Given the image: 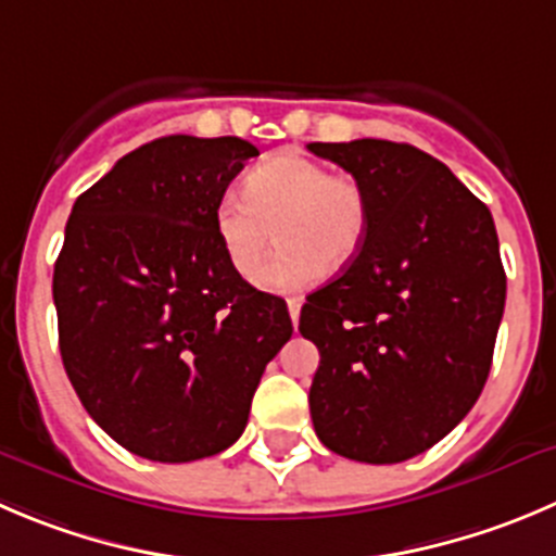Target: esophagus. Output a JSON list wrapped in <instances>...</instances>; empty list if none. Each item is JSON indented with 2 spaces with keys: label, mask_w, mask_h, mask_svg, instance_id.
<instances>
[{
  "label": "esophagus",
  "mask_w": 556,
  "mask_h": 556,
  "mask_svg": "<svg viewBox=\"0 0 556 556\" xmlns=\"http://www.w3.org/2000/svg\"><path fill=\"white\" fill-rule=\"evenodd\" d=\"M287 305H289V316H292V325L298 327V321H300V308H303V298H289Z\"/></svg>",
  "instance_id": "obj_1"
}]
</instances>
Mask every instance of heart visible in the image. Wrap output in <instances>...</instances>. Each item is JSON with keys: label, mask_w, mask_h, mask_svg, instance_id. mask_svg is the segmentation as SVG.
I'll return each instance as SVG.
<instances>
[{"label": "heart", "mask_w": 556, "mask_h": 556, "mask_svg": "<svg viewBox=\"0 0 556 556\" xmlns=\"http://www.w3.org/2000/svg\"><path fill=\"white\" fill-rule=\"evenodd\" d=\"M215 231L226 258L240 275H253L275 242L256 283L275 292L314 287L325 269H346L361 256L371 229V202L352 174L303 155L278 152L251 168L245 193H224L215 204Z\"/></svg>", "instance_id": "1"}]
</instances>
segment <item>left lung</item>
<instances>
[{
	"mask_svg": "<svg viewBox=\"0 0 556 556\" xmlns=\"http://www.w3.org/2000/svg\"><path fill=\"white\" fill-rule=\"evenodd\" d=\"M363 182L361 256L308 294L300 332L319 349L311 420L321 445L399 464L447 437L478 401L505 311L494 218L437 157L412 144H308Z\"/></svg>",
	"mask_w": 556,
	"mask_h": 556,
	"instance_id": "left-lung-1",
	"label": "left lung"
}]
</instances>
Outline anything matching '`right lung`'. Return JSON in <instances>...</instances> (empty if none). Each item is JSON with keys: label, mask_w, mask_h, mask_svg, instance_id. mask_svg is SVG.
<instances>
[{"label": "right lung", "mask_w": 556, "mask_h": 556, "mask_svg": "<svg viewBox=\"0 0 556 556\" xmlns=\"http://www.w3.org/2000/svg\"><path fill=\"white\" fill-rule=\"evenodd\" d=\"M258 150L163 136L84 190L54 264L67 379L125 451L182 464L245 431L264 368L292 338L281 298L226 258L215 204Z\"/></svg>", "instance_id": "right-lung-1"}]
</instances>
